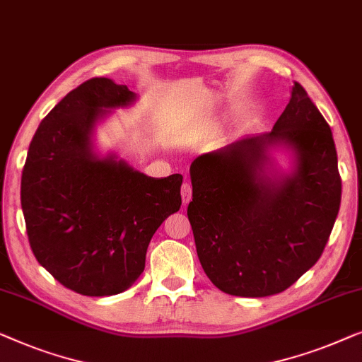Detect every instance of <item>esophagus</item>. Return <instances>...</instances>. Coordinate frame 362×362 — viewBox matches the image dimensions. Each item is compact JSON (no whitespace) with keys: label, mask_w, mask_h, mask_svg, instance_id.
Masks as SVG:
<instances>
[{"label":"esophagus","mask_w":362,"mask_h":362,"mask_svg":"<svg viewBox=\"0 0 362 362\" xmlns=\"http://www.w3.org/2000/svg\"><path fill=\"white\" fill-rule=\"evenodd\" d=\"M180 193H182V202H183V205H188V203H190V200H192V185L190 183H183L182 185V188H180Z\"/></svg>","instance_id":"obj_1"}]
</instances>
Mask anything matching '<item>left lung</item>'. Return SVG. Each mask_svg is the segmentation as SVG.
<instances>
[{"mask_svg": "<svg viewBox=\"0 0 362 362\" xmlns=\"http://www.w3.org/2000/svg\"><path fill=\"white\" fill-rule=\"evenodd\" d=\"M190 180L198 259L213 285L236 297H269L297 282L322 256L339 211L332 129L297 81L271 132L198 156Z\"/></svg>", "mask_w": 362, "mask_h": 362, "instance_id": "obj_1", "label": "left lung"}]
</instances>
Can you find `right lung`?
<instances>
[{"mask_svg": "<svg viewBox=\"0 0 362 362\" xmlns=\"http://www.w3.org/2000/svg\"><path fill=\"white\" fill-rule=\"evenodd\" d=\"M137 98L110 78L85 81L42 119L24 164L30 249L55 281L88 297L128 290L157 228L182 205L180 174L154 179L96 147L98 124Z\"/></svg>", "mask_w": 362, "mask_h": 362, "instance_id": "1", "label": "right lung"}]
</instances>
